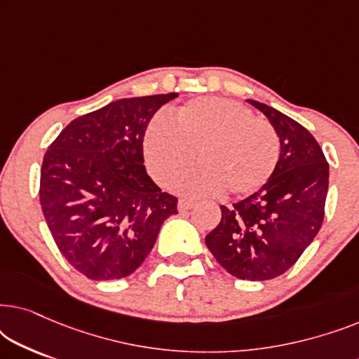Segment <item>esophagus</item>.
I'll return each mask as SVG.
<instances>
[{"mask_svg": "<svg viewBox=\"0 0 359 359\" xmlns=\"http://www.w3.org/2000/svg\"><path fill=\"white\" fill-rule=\"evenodd\" d=\"M196 205V203L193 199H180L178 201V210L180 212H186V210H189V209H193Z\"/></svg>", "mask_w": 359, "mask_h": 359, "instance_id": "obj_1", "label": "esophagus"}]
</instances>
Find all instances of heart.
Instances as JSON below:
<instances>
[{
    "instance_id": "b5f03b06",
    "label": "heart",
    "mask_w": 359,
    "mask_h": 359,
    "mask_svg": "<svg viewBox=\"0 0 359 359\" xmlns=\"http://www.w3.org/2000/svg\"><path fill=\"white\" fill-rule=\"evenodd\" d=\"M279 135L268 121L258 119L237 101L198 97L176 109L168 122L155 119L145 130L144 154L150 173L191 194L230 196L257 193L271 178L279 160Z\"/></svg>"
}]
</instances>
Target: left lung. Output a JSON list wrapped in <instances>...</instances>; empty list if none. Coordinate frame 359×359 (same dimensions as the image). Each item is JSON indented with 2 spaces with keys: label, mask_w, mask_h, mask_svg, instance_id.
Returning a JSON list of instances; mask_svg holds the SVG:
<instances>
[{
  "label": "left lung",
  "mask_w": 359,
  "mask_h": 359,
  "mask_svg": "<svg viewBox=\"0 0 359 359\" xmlns=\"http://www.w3.org/2000/svg\"><path fill=\"white\" fill-rule=\"evenodd\" d=\"M271 122L281 142L266 184L232 208L205 245L232 276L266 281L286 273L322 227L328 191L325 155L306 127L271 106L248 100Z\"/></svg>",
  "instance_id": "8db88e82"
}]
</instances>
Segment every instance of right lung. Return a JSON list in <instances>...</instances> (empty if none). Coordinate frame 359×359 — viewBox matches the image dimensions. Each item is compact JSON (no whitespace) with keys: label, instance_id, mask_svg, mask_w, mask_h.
Masks as SVG:
<instances>
[{"label":"right lung","instance_id":"right-lung-1","mask_svg":"<svg viewBox=\"0 0 359 359\" xmlns=\"http://www.w3.org/2000/svg\"><path fill=\"white\" fill-rule=\"evenodd\" d=\"M176 93L129 97L72 121L41 168V205L58 250L83 276H129L154 248L178 198L144 166V135Z\"/></svg>","mask_w":359,"mask_h":359}]
</instances>
